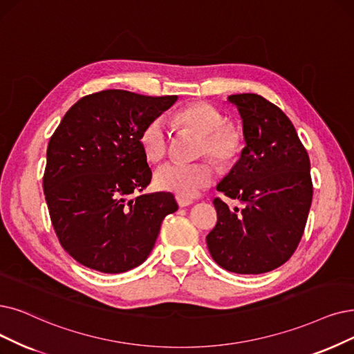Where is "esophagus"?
<instances>
[{"label":"esophagus","instance_id":"1","mask_svg":"<svg viewBox=\"0 0 354 354\" xmlns=\"http://www.w3.org/2000/svg\"><path fill=\"white\" fill-rule=\"evenodd\" d=\"M177 203L180 207H186V206H190L193 203L192 199H189V197H183V196H177Z\"/></svg>","mask_w":354,"mask_h":354}]
</instances>
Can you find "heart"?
I'll use <instances>...</instances> for the list:
<instances>
[{
  "mask_svg": "<svg viewBox=\"0 0 354 354\" xmlns=\"http://www.w3.org/2000/svg\"><path fill=\"white\" fill-rule=\"evenodd\" d=\"M219 109L206 102H193L176 110L171 120L176 128L201 135L197 155H207L219 167L235 164L244 147L243 131L232 122H223ZM140 147L151 161L162 160L168 152V133L161 119H152L139 136ZM215 168L209 161H171L161 165L155 173V185L161 190L183 197H193L212 185Z\"/></svg>",
  "mask_w": 354,
  "mask_h": 354,
  "instance_id": "obj_1",
  "label": "heart"
}]
</instances>
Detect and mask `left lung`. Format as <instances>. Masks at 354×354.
<instances>
[{"label":"left lung","instance_id":"8db88e82","mask_svg":"<svg viewBox=\"0 0 354 354\" xmlns=\"http://www.w3.org/2000/svg\"><path fill=\"white\" fill-rule=\"evenodd\" d=\"M245 148L218 190L244 203L214 199L218 222L206 243L212 259L238 274H261L286 263L304 235L313 180L308 152L289 118L259 94H232Z\"/></svg>","mask_w":354,"mask_h":354}]
</instances>
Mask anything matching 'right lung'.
<instances>
[{
	"label": "right lung",
	"instance_id": "right-lung-1",
	"mask_svg": "<svg viewBox=\"0 0 354 354\" xmlns=\"http://www.w3.org/2000/svg\"><path fill=\"white\" fill-rule=\"evenodd\" d=\"M176 100L126 90L88 94L50 136L44 192L56 236L80 264L111 274L142 264L162 219L178 209L171 193L131 197L152 178L140 132Z\"/></svg>",
	"mask_w": 354,
	"mask_h": 354
}]
</instances>
